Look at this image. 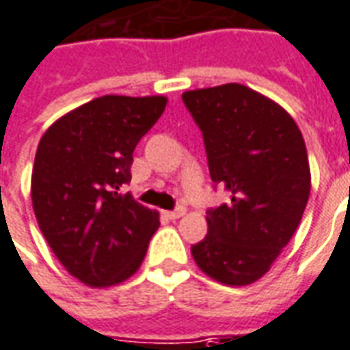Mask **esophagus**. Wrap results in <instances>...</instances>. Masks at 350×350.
<instances>
[{
	"label": "esophagus",
	"mask_w": 350,
	"mask_h": 350,
	"mask_svg": "<svg viewBox=\"0 0 350 350\" xmlns=\"http://www.w3.org/2000/svg\"><path fill=\"white\" fill-rule=\"evenodd\" d=\"M183 214H185V210H183V208L167 210V212H165V216H167L168 219H178V217H182Z\"/></svg>",
	"instance_id": "34e87169"
}]
</instances>
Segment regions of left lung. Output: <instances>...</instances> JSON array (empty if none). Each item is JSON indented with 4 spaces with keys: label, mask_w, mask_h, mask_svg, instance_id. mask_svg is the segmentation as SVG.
Returning <instances> with one entry per match:
<instances>
[{
    "label": "left lung",
    "mask_w": 350,
    "mask_h": 350,
    "mask_svg": "<svg viewBox=\"0 0 350 350\" xmlns=\"http://www.w3.org/2000/svg\"><path fill=\"white\" fill-rule=\"evenodd\" d=\"M199 124L210 178L231 200L206 212L195 263L227 286L256 282L299 226L311 193L301 131L284 107L239 83L183 92Z\"/></svg>",
    "instance_id": "obj_1"
}]
</instances>
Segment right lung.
<instances>
[{"mask_svg":"<svg viewBox=\"0 0 350 350\" xmlns=\"http://www.w3.org/2000/svg\"><path fill=\"white\" fill-rule=\"evenodd\" d=\"M165 106V96L106 94L60 117L39 140L33 212L51 250L83 284H119L146 258L159 212L121 187L131 182L134 148Z\"/></svg>","mask_w":350,"mask_h":350,"instance_id":"add662e5","label":"right lung"}]
</instances>
